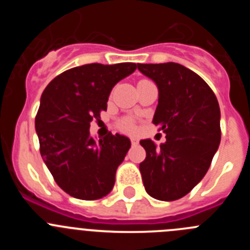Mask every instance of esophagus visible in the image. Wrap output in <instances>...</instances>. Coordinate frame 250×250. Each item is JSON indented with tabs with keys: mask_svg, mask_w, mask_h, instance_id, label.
<instances>
[{
	"mask_svg": "<svg viewBox=\"0 0 250 250\" xmlns=\"http://www.w3.org/2000/svg\"><path fill=\"white\" fill-rule=\"evenodd\" d=\"M130 141H131V144L134 145V146H135V145H138V144H139L138 138H135V136H131V138H130Z\"/></svg>",
	"mask_w": 250,
	"mask_h": 250,
	"instance_id": "34e87169",
	"label": "esophagus"
}]
</instances>
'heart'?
Masks as SVG:
<instances>
[{
    "label": "heart",
    "mask_w": 250,
    "mask_h": 250,
    "mask_svg": "<svg viewBox=\"0 0 250 250\" xmlns=\"http://www.w3.org/2000/svg\"><path fill=\"white\" fill-rule=\"evenodd\" d=\"M121 126L126 130H132L134 129V123L130 119H125V120L121 121Z\"/></svg>",
    "instance_id": "obj_1"
}]
</instances>
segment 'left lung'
<instances>
[{"instance_id": "8db88e82", "label": "left lung", "mask_w": 250, "mask_h": 250, "mask_svg": "<svg viewBox=\"0 0 250 250\" xmlns=\"http://www.w3.org/2000/svg\"><path fill=\"white\" fill-rule=\"evenodd\" d=\"M139 71L159 89L152 123L167 134L156 147L141 140L146 158L140 163L145 190L158 200L187 195L204 178L220 144V109L215 94L199 75L175 62L138 63Z\"/></svg>"}]
</instances>
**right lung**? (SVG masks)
I'll list each match as a JSON object with an SVG mask.
<instances>
[{
	"instance_id": "obj_1",
	"label": "right lung",
	"mask_w": 250,
	"mask_h": 250,
	"mask_svg": "<svg viewBox=\"0 0 250 250\" xmlns=\"http://www.w3.org/2000/svg\"><path fill=\"white\" fill-rule=\"evenodd\" d=\"M135 70L132 62L77 66L43 90L35 119L40 152L57 185L76 199H100L114 188L131 143L111 132L95 140L90 123L106 111L112 87Z\"/></svg>"
}]
</instances>
